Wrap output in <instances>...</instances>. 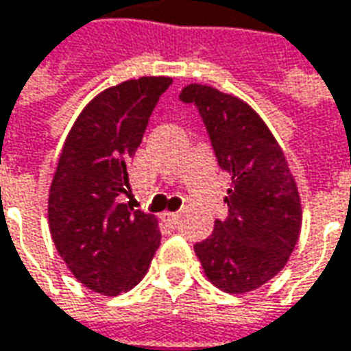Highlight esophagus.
Instances as JSON below:
<instances>
[{
  "label": "esophagus",
  "instance_id": "1",
  "mask_svg": "<svg viewBox=\"0 0 351 351\" xmlns=\"http://www.w3.org/2000/svg\"><path fill=\"white\" fill-rule=\"evenodd\" d=\"M162 218H164V222H168V224H176V222L180 220V213H164L162 214Z\"/></svg>",
  "mask_w": 351,
  "mask_h": 351
}]
</instances>
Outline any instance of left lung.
Here are the masks:
<instances>
[{"mask_svg": "<svg viewBox=\"0 0 351 351\" xmlns=\"http://www.w3.org/2000/svg\"><path fill=\"white\" fill-rule=\"evenodd\" d=\"M199 108L220 168L232 173L228 218L195 245L204 276L228 293H249L286 267L302 232V201L284 150L245 100L193 82L180 93Z\"/></svg>", "mask_w": 351, "mask_h": 351, "instance_id": "8db88e82", "label": "left lung"}]
</instances>
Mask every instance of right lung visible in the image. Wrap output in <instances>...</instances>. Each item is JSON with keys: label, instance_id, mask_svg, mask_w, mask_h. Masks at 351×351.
I'll return each mask as SVG.
<instances>
[{"label": "right lung", "instance_id": "1", "mask_svg": "<svg viewBox=\"0 0 351 351\" xmlns=\"http://www.w3.org/2000/svg\"><path fill=\"white\" fill-rule=\"evenodd\" d=\"M171 77H138L96 94L61 148L49 185L48 224L60 257L88 290L119 295L148 272L158 218L121 203L129 162Z\"/></svg>", "mask_w": 351, "mask_h": 351}]
</instances>
